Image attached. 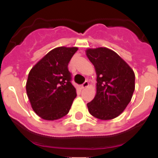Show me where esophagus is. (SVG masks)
Segmentation results:
<instances>
[{
	"instance_id": "obj_1",
	"label": "esophagus",
	"mask_w": 158,
	"mask_h": 158,
	"mask_svg": "<svg viewBox=\"0 0 158 158\" xmlns=\"http://www.w3.org/2000/svg\"><path fill=\"white\" fill-rule=\"evenodd\" d=\"M88 86H89V81H85L84 82V83L81 85L82 89H85V88L88 87Z\"/></svg>"
}]
</instances>
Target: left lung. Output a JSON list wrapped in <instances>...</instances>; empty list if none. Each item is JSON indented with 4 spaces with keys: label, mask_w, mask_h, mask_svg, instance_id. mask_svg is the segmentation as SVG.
Instances as JSON below:
<instances>
[{
    "label": "left lung",
    "mask_w": 158,
    "mask_h": 158,
    "mask_svg": "<svg viewBox=\"0 0 158 158\" xmlns=\"http://www.w3.org/2000/svg\"><path fill=\"white\" fill-rule=\"evenodd\" d=\"M86 55L96 69V95L87 106L89 113L100 119H111L124 111L135 91V73L111 50L89 49Z\"/></svg>",
    "instance_id": "1"
}]
</instances>
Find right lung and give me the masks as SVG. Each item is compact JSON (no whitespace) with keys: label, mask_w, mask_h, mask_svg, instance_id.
Masks as SVG:
<instances>
[{"label":"right lung","mask_w":158,"mask_h":158,"mask_svg":"<svg viewBox=\"0 0 158 158\" xmlns=\"http://www.w3.org/2000/svg\"><path fill=\"white\" fill-rule=\"evenodd\" d=\"M77 47H57L43 57L28 74L26 90L39 116L55 120L68 114L77 96L68 64Z\"/></svg>","instance_id":"right-lung-1"}]
</instances>
